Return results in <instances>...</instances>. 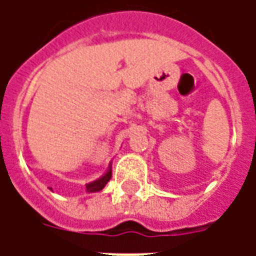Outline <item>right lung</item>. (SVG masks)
Instances as JSON below:
<instances>
[{"label": "right lung", "mask_w": 256, "mask_h": 256, "mask_svg": "<svg viewBox=\"0 0 256 256\" xmlns=\"http://www.w3.org/2000/svg\"><path fill=\"white\" fill-rule=\"evenodd\" d=\"M112 177V163H110V166L106 168V172L101 176L100 178H97L94 181H92V182L86 184V190L88 193H94V192H100L104 189V186L106 185V182L111 180Z\"/></svg>", "instance_id": "add662e5"}]
</instances>
